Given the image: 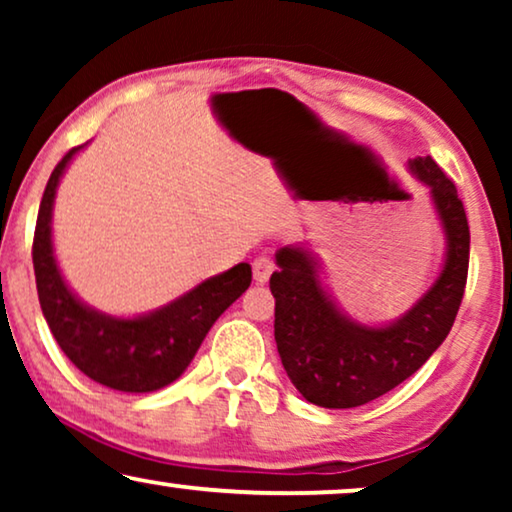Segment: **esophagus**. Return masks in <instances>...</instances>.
Returning <instances> with one entry per match:
<instances>
[{
    "label": "esophagus",
    "mask_w": 512,
    "mask_h": 512,
    "mask_svg": "<svg viewBox=\"0 0 512 512\" xmlns=\"http://www.w3.org/2000/svg\"><path fill=\"white\" fill-rule=\"evenodd\" d=\"M275 272V261L270 256H258L254 261V279L258 284H265Z\"/></svg>",
    "instance_id": "34e87169"
}]
</instances>
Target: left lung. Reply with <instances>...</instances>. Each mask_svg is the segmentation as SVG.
<instances>
[{
	"instance_id": "1",
	"label": "left lung",
	"mask_w": 512,
	"mask_h": 512,
	"mask_svg": "<svg viewBox=\"0 0 512 512\" xmlns=\"http://www.w3.org/2000/svg\"><path fill=\"white\" fill-rule=\"evenodd\" d=\"M429 188L445 233L443 268L431 289L401 317L366 326L347 317L321 282V265L303 244L275 254V340L282 366L305 401L319 408H359L398 387L443 345L457 317L468 275L471 233L457 186L431 156L408 160Z\"/></svg>"
}]
</instances>
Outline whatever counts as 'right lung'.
I'll list each match as a JSON object with an SVG mask.
<instances>
[{"mask_svg": "<svg viewBox=\"0 0 512 512\" xmlns=\"http://www.w3.org/2000/svg\"><path fill=\"white\" fill-rule=\"evenodd\" d=\"M83 146L55 165L39 205L32 263L41 312L60 349L83 375L125 394H149L181 377L214 321L249 289L251 265L237 263L172 303L137 317H114L83 303L55 261L51 228L55 191Z\"/></svg>", "mask_w": 512, "mask_h": 512, "instance_id": "1", "label": "right lung"}]
</instances>
